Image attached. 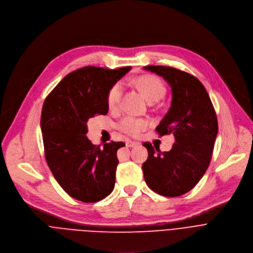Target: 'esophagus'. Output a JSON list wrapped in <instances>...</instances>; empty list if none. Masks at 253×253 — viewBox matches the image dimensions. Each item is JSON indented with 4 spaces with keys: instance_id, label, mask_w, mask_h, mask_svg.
Here are the masks:
<instances>
[{
    "instance_id": "34e87169",
    "label": "esophagus",
    "mask_w": 253,
    "mask_h": 253,
    "mask_svg": "<svg viewBox=\"0 0 253 253\" xmlns=\"http://www.w3.org/2000/svg\"><path fill=\"white\" fill-rule=\"evenodd\" d=\"M126 146H128V147H135V146H137L139 143L138 142H136V141H131V140H126Z\"/></svg>"
}]
</instances>
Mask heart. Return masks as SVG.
Segmentation results:
<instances>
[{"label": "heart", "instance_id": "1", "mask_svg": "<svg viewBox=\"0 0 253 253\" xmlns=\"http://www.w3.org/2000/svg\"><path fill=\"white\" fill-rule=\"evenodd\" d=\"M134 83L150 103L158 102L165 96L167 92V88L163 81L153 75L141 76L137 78ZM123 91L124 85L121 82H118L111 86L107 94V103L110 110L115 111L120 107ZM148 126L149 122L146 119L134 117H126L118 124V128L121 131L133 137L138 136L140 132L145 130Z\"/></svg>", "mask_w": 253, "mask_h": 253}]
</instances>
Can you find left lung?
<instances>
[{
	"label": "left lung",
	"mask_w": 253,
	"mask_h": 253,
	"mask_svg": "<svg viewBox=\"0 0 253 253\" xmlns=\"http://www.w3.org/2000/svg\"><path fill=\"white\" fill-rule=\"evenodd\" d=\"M144 70L163 77L171 86V106L156 130L172 133L169 151L143 142L148 157L142 165L144 180L155 192L169 197L191 190L206 173L218 131L211 97L197 78L171 67L146 66Z\"/></svg>",
	"instance_id": "1"
}]
</instances>
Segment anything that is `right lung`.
<instances>
[{
  "mask_svg": "<svg viewBox=\"0 0 253 253\" xmlns=\"http://www.w3.org/2000/svg\"><path fill=\"white\" fill-rule=\"evenodd\" d=\"M131 68L84 67L67 75L45 97L41 129L46 164L62 188L83 203H95L114 189L117 151L125 143L92 144L86 123L107 115V94Z\"/></svg>",
  "mask_w": 253,
  "mask_h": 253,
  "instance_id": "add662e5",
  "label": "right lung"
}]
</instances>
